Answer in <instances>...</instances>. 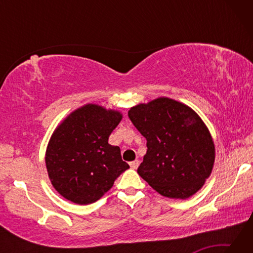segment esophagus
Here are the masks:
<instances>
[{"mask_svg": "<svg viewBox=\"0 0 253 253\" xmlns=\"http://www.w3.org/2000/svg\"><path fill=\"white\" fill-rule=\"evenodd\" d=\"M129 165H130V168H131L132 169H136L137 168H138V165H139V162H138V160H135V161L130 162V163H129Z\"/></svg>", "mask_w": 253, "mask_h": 253, "instance_id": "34e87169", "label": "esophagus"}]
</instances>
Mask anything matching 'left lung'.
<instances>
[{
	"mask_svg": "<svg viewBox=\"0 0 253 253\" xmlns=\"http://www.w3.org/2000/svg\"><path fill=\"white\" fill-rule=\"evenodd\" d=\"M128 117L147 140L137 173L165 198L194 195L215 160L211 132L199 115L183 102L160 97L131 107Z\"/></svg>",
	"mask_w": 253,
	"mask_h": 253,
	"instance_id": "8db88e82",
	"label": "left lung"
}]
</instances>
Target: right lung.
Wrapping results in <instances>:
<instances>
[{"instance_id": "add662e5", "label": "right lung", "mask_w": 253, "mask_h": 253, "mask_svg": "<svg viewBox=\"0 0 253 253\" xmlns=\"http://www.w3.org/2000/svg\"><path fill=\"white\" fill-rule=\"evenodd\" d=\"M123 118L121 111L87 104L55 128L46 146L45 166L52 186L72 203L96 202L129 165L121 148L108 143Z\"/></svg>"}]
</instances>
